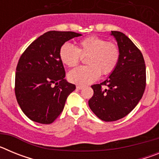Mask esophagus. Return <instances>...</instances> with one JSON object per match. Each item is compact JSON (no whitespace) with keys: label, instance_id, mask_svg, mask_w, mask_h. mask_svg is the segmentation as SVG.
Returning <instances> with one entry per match:
<instances>
[{"label":"esophagus","instance_id":"obj_1","mask_svg":"<svg viewBox=\"0 0 159 159\" xmlns=\"http://www.w3.org/2000/svg\"><path fill=\"white\" fill-rule=\"evenodd\" d=\"M83 88H84V87L80 86V85H77V86H76V89L77 90H82Z\"/></svg>","mask_w":159,"mask_h":159}]
</instances>
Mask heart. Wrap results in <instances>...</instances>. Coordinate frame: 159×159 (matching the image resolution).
Listing matches in <instances>:
<instances>
[{
	"label": "heart",
	"mask_w": 159,
	"mask_h": 159,
	"mask_svg": "<svg viewBox=\"0 0 159 159\" xmlns=\"http://www.w3.org/2000/svg\"><path fill=\"white\" fill-rule=\"evenodd\" d=\"M82 57H88V66L79 67L69 71L67 77L71 83L88 85L96 81L100 73L108 75L114 71L119 63L120 51L116 43L107 42L96 36L84 38L75 48L70 43H64L60 49V58L67 67L77 65Z\"/></svg>",
	"instance_id": "b5f03b06"
}]
</instances>
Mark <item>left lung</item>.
Segmentation results:
<instances>
[{"label": "left lung", "instance_id": "1", "mask_svg": "<svg viewBox=\"0 0 159 159\" xmlns=\"http://www.w3.org/2000/svg\"><path fill=\"white\" fill-rule=\"evenodd\" d=\"M120 51L119 63L103 82L94 84L88 105L95 116L105 122L127 116L139 103L146 88V65L143 54L123 32L111 31ZM102 85L108 87L105 89Z\"/></svg>", "mask_w": 159, "mask_h": 159}]
</instances>
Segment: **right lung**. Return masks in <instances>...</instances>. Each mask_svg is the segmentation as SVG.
<instances>
[{
    "label": "right lung",
    "instance_id": "right-lung-1",
    "mask_svg": "<svg viewBox=\"0 0 159 159\" xmlns=\"http://www.w3.org/2000/svg\"><path fill=\"white\" fill-rule=\"evenodd\" d=\"M80 36L74 32L49 31L32 42L20 58L15 94L22 111L32 121L53 123L75 89L64 78L60 49L66 41Z\"/></svg>",
    "mask_w": 159,
    "mask_h": 159
}]
</instances>
